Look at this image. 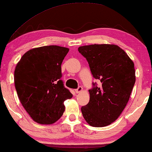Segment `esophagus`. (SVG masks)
<instances>
[{
    "label": "esophagus",
    "instance_id": "esophagus-1",
    "mask_svg": "<svg viewBox=\"0 0 152 152\" xmlns=\"http://www.w3.org/2000/svg\"><path fill=\"white\" fill-rule=\"evenodd\" d=\"M82 90H83L82 87V86H79L77 88L75 89V92H76L77 93H80L81 91H82Z\"/></svg>",
    "mask_w": 152,
    "mask_h": 152
}]
</instances>
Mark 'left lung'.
I'll use <instances>...</instances> for the list:
<instances>
[{
  "label": "left lung",
  "instance_id": "8db88e82",
  "mask_svg": "<svg viewBox=\"0 0 152 152\" xmlns=\"http://www.w3.org/2000/svg\"><path fill=\"white\" fill-rule=\"evenodd\" d=\"M86 58L93 77L90 100L81 108L87 123L95 127L111 124L118 119L129 99L136 82L134 64L125 52L113 44H94L79 47Z\"/></svg>",
  "mask_w": 152,
  "mask_h": 152
}]
</instances>
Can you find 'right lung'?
<instances>
[{"mask_svg": "<svg viewBox=\"0 0 152 152\" xmlns=\"http://www.w3.org/2000/svg\"><path fill=\"white\" fill-rule=\"evenodd\" d=\"M68 51L58 45L36 48L25 53L16 66L18 97L37 123H55L65 111L64 102L72 97L61 80V65Z\"/></svg>", "mask_w": 152, "mask_h": 152, "instance_id": "right-lung-1", "label": "right lung"}]
</instances>
